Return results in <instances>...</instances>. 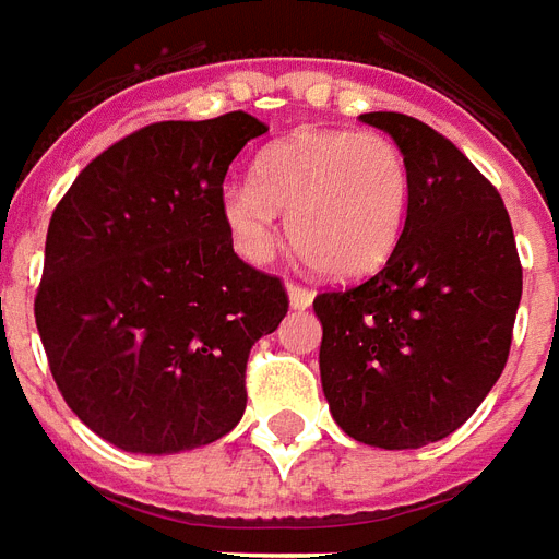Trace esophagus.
<instances>
[{
  "label": "esophagus",
  "mask_w": 559,
  "mask_h": 559,
  "mask_svg": "<svg viewBox=\"0 0 559 559\" xmlns=\"http://www.w3.org/2000/svg\"><path fill=\"white\" fill-rule=\"evenodd\" d=\"M285 292H288V304H292V309H307V307H312V292H309V288H304V285H288V288H285Z\"/></svg>",
  "instance_id": "obj_1"
}]
</instances>
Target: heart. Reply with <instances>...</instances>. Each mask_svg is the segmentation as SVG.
Listing matches in <instances>:
<instances>
[{
	"label": "heart",
	"instance_id": "heart-1",
	"mask_svg": "<svg viewBox=\"0 0 559 559\" xmlns=\"http://www.w3.org/2000/svg\"><path fill=\"white\" fill-rule=\"evenodd\" d=\"M411 205L408 160L374 130H300L264 148L255 181H226L219 214L235 250L264 264L276 211L300 255L333 280H360L393 255Z\"/></svg>",
	"mask_w": 559,
	"mask_h": 559
}]
</instances>
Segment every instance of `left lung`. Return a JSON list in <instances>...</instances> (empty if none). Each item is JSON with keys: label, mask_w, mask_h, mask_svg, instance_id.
<instances>
[{"label": "left lung", "mask_w": 559, "mask_h": 559, "mask_svg": "<svg viewBox=\"0 0 559 559\" xmlns=\"http://www.w3.org/2000/svg\"><path fill=\"white\" fill-rule=\"evenodd\" d=\"M360 121L405 154L411 205L384 267L312 304L321 386L348 438L417 450L452 435L497 384L521 262L503 199L450 140L402 112Z\"/></svg>", "instance_id": "8db88e82"}]
</instances>
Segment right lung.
Listing matches in <instances>:
<instances>
[{"mask_svg":"<svg viewBox=\"0 0 559 559\" xmlns=\"http://www.w3.org/2000/svg\"><path fill=\"white\" fill-rule=\"evenodd\" d=\"M264 130L247 112L148 124L88 163L52 211L40 342L68 408L118 450H195L243 417L247 357L288 297L235 255L219 190Z\"/></svg>","mask_w":559,"mask_h":559,"instance_id":"add662e5","label":"right lung"}]
</instances>
